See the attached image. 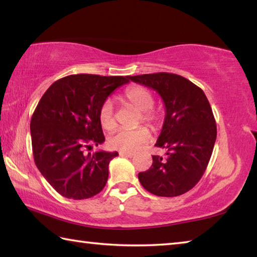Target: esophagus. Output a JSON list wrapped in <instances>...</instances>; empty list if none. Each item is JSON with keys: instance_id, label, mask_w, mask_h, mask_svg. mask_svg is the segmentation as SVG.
Returning <instances> with one entry per match:
<instances>
[{"instance_id": "esophagus-1", "label": "esophagus", "mask_w": 257, "mask_h": 257, "mask_svg": "<svg viewBox=\"0 0 257 257\" xmlns=\"http://www.w3.org/2000/svg\"><path fill=\"white\" fill-rule=\"evenodd\" d=\"M119 154H120L121 156H127V158H134V156H135L134 152H123V151H120Z\"/></svg>"}]
</instances>
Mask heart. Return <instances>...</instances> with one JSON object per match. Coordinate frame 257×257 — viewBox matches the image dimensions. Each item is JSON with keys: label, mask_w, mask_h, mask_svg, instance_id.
Segmentation results:
<instances>
[{"label": "heart", "mask_w": 257, "mask_h": 257, "mask_svg": "<svg viewBox=\"0 0 257 257\" xmlns=\"http://www.w3.org/2000/svg\"><path fill=\"white\" fill-rule=\"evenodd\" d=\"M123 99L130 107L138 111V121L142 120L152 125L159 123V113L152 108L154 105V96L145 87H130L124 92ZM99 121H101L103 128L107 130L114 128L115 119L110 99L104 101L99 107ZM149 137L150 132L144 125L134 129H120L110 137V145L115 150L130 152L141 147Z\"/></svg>", "instance_id": "heart-1"}]
</instances>
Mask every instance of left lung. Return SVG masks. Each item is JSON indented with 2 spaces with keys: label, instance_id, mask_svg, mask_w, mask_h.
<instances>
[{
  "label": "left lung",
  "instance_id": "8db88e82",
  "mask_svg": "<svg viewBox=\"0 0 257 257\" xmlns=\"http://www.w3.org/2000/svg\"><path fill=\"white\" fill-rule=\"evenodd\" d=\"M156 90L163 99L165 118L155 146L167 151L153 155V164L138 173L142 186L162 197L187 193L201 180L216 139V124L208 99L190 80L176 73L128 76Z\"/></svg>",
  "mask_w": 257,
  "mask_h": 257
}]
</instances>
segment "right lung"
Returning a JSON list of instances; mask_svg holds the SVG:
<instances>
[{
	"mask_svg": "<svg viewBox=\"0 0 257 257\" xmlns=\"http://www.w3.org/2000/svg\"><path fill=\"white\" fill-rule=\"evenodd\" d=\"M128 81V76H67L53 82L38 102L30 121L35 164L62 196L89 198L106 185L108 163L118 152L86 154L84 150L105 141L99 107Z\"/></svg>",
	"mask_w": 257,
	"mask_h": 257,
	"instance_id": "1",
	"label": "right lung"
}]
</instances>
